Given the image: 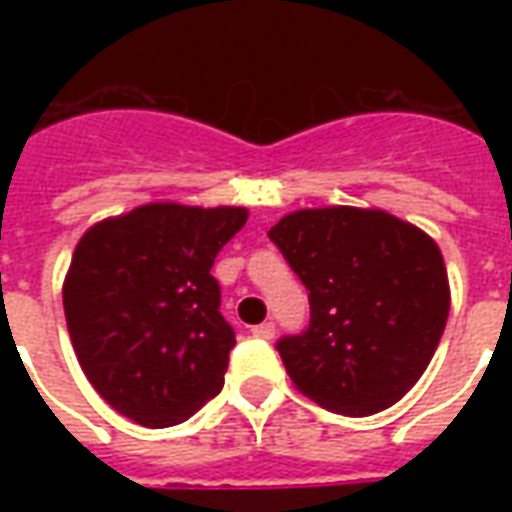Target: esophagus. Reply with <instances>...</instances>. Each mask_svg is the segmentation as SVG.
I'll use <instances>...</instances> for the list:
<instances>
[{"instance_id": "obj_1", "label": "esophagus", "mask_w": 512, "mask_h": 512, "mask_svg": "<svg viewBox=\"0 0 512 512\" xmlns=\"http://www.w3.org/2000/svg\"><path fill=\"white\" fill-rule=\"evenodd\" d=\"M252 334H255V337H260V340H274V334H277V326H274L271 321L257 323V326H252Z\"/></svg>"}]
</instances>
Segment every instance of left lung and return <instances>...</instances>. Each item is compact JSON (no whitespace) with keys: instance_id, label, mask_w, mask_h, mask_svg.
Masks as SVG:
<instances>
[{"instance_id":"obj_1","label":"left lung","mask_w":512,"mask_h":512,"mask_svg":"<svg viewBox=\"0 0 512 512\" xmlns=\"http://www.w3.org/2000/svg\"><path fill=\"white\" fill-rule=\"evenodd\" d=\"M268 238L310 290V326L277 343L290 381L318 406L367 417L425 373L450 315L436 241L378 208H304Z\"/></svg>"}]
</instances>
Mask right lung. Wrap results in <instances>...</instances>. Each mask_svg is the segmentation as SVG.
Segmentation results:
<instances>
[{"label": "right lung", "instance_id": "add662e5", "mask_svg": "<svg viewBox=\"0 0 512 512\" xmlns=\"http://www.w3.org/2000/svg\"><path fill=\"white\" fill-rule=\"evenodd\" d=\"M246 208L150 202L76 244L62 307L95 392L145 428H169L219 395L235 332L213 260Z\"/></svg>", "mask_w": 512, "mask_h": 512}]
</instances>
